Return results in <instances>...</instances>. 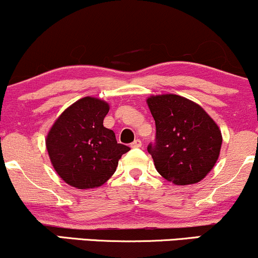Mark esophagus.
Segmentation results:
<instances>
[{"label":"esophagus","mask_w":258,"mask_h":258,"mask_svg":"<svg viewBox=\"0 0 258 258\" xmlns=\"http://www.w3.org/2000/svg\"><path fill=\"white\" fill-rule=\"evenodd\" d=\"M141 147H142L141 139H135V142L131 143V148H141Z\"/></svg>","instance_id":"obj_1"}]
</instances>
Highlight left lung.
Instances as JSON below:
<instances>
[{
  "instance_id": "obj_1",
  "label": "left lung",
  "mask_w": 258,
  "mask_h": 258,
  "mask_svg": "<svg viewBox=\"0 0 258 258\" xmlns=\"http://www.w3.org/2000/svg\"><path fill=\"white\" fill-rule=\"evenodd\" d=\"M156 126L155 144L148 146L156 171L176 185L195 184L217 162L222 133L203 106L178 94L147 99Z\"/></svg>"
}]
</instances>
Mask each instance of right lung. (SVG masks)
I'll return each instance as SVG.
<instances>
[{
  "instance_id": "obj_1",
  "label": "right lung",
  "mask_w": 258,
  "mask_h": 258,
  "mask_svg": "<svg viewBox=\"0 0 258 258\" xmlns=\"http://www.w3.org/2000/svg\"><path fill=\"white\" fill-rule=\"evenodd\" d=\"M109 109L105 100L84 97L68 106L49 128L47 152L67 184L85 190L98 188L114 174L122 154L130 150L103 126Z\"/></svg>"
}]
</instances>
